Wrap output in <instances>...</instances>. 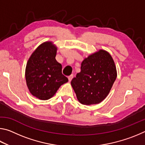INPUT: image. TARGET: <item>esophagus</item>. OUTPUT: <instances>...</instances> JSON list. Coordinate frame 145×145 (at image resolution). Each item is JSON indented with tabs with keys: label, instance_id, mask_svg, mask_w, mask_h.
I'll return each mask as SVG.
<instances>
[{
	"label": "esophagus",
	"instance_id": "1",
	"mask_svg": "<svg viewBox=\"0 0 145 145\" xmlns=\"http://www.w3.org/2000/svg\"><path fill=\"white\" fill-rule=\"evenodd\" d=\"M73 77V74L68 76V80H69V81H71V80H72Z\"/></svg>",
	"mask_w": 145,
	"mask_h": 145
}]
</instances>
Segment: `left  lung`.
<instances>
[{
  "label": "left lung",
  "mask_w": 145,
  "mask_h": 145,
  "mask_svg": "<svg viewBox=\"0 0 145 145\" xmlns=\"http://www.w3.org/2000/svg\"><path fill=\"white\" fill-rule=\"evenodd\" d=\"M116 76L111 55L100 50L82 61L80 72L73 78L71 84L81 104H96L106 98Z\"/></svg>",
  "instance_id": "8db88e82"
}]
</instances>
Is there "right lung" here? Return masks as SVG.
Returning <instances> with one entry per match:
<instances>
[{"instance_id":"obj_1","label":"right lung","mask_w":145,"mask_h":145,"mask_svg":"<svg viewBox=\"0 0 145 145\" xmlns=\"http://www.w3.org/2000/svg\"><path fill=\"white\" fill-rule=\"evenodd\" d=\"M57 48L51 42L41 44L27 63L25 78L31 93L40 100L52 97L61 85L68 81L62 65L56 59Z\"/></svg>"}]
</instances>
